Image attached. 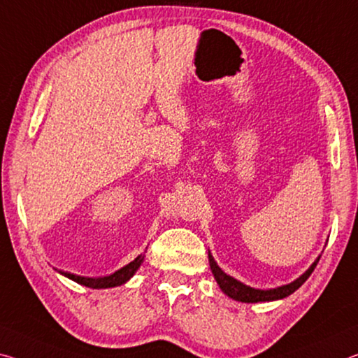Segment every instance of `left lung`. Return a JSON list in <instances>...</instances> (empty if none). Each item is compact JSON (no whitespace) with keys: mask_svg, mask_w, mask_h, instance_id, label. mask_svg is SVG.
<instances>
[{"mask_svg":"<svg viewBox=\"0 0 358 358\" xmlns=\"http://www.w3.org/2000/svg\"><path fill=\"white\" fill-rule=\"evenodd\" d=\"M317 263H319V259L313 263L311 268H309L308 271L303 274V276H300L296 280H294L292 284L278 287V289H271V290H257V289H252V287L241 284L239 280L233 279L231 276L225 274L217 266V263L214 262L213 255L209 254V265H210V269H213L214 278H215V280H217V284L222 289V292H224V294H227L230 298H233V300L243 301V303L273 301V300H280V298L289 296L290 294H294L296 289H300V287L304 284V280L311 276V273L314 271V268L317 266Z\"/></svg>","mask_w":358,"mask_h":358,"instance_id":"left-lung-1","label":"left lung"}]
</instances>
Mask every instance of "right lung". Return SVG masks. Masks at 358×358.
Returning a JSON list of instances; mask_svg holds the SVG:
<instances>
[{"label": "right lung", "instance_id": "right-lung-1", "mask_svg": "<svg viewBox=\"0 0 358 358\" xmlns=\"http://www.w3.org/2000/svg\"><path fill=\"white\" fill-rule=\"evenodd\" d=\"M141 262H143V257H136L131 263H128L127 266L120 268L119 271H115L114 274H110V276H104V278H82V276H76V274L71 273H62L64 276L76 280L78 284H82L85 287H90V289H108V287H115V285H122L125 284L128 279H130L134 273H136V269L139 268Z\"/></svg>", "mask_w": 358, "mask_h": 358}]
</instances>
